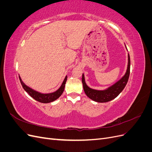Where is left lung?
<instances>
[{
	"label": "left lung",
	"instance_id": "left-lung-1",
	"mask_svg": "<svg viewBox=\"0 0 152 152\" xmlns=\"http://www.w3.org/2000/svg\"><path fill=\"white\" fill-rule=\"evenodd\" d=\"M130 56L128 54V65L125 75L115 84L104 91H98L90 88L86 84L84 75L82 74V82L86 94L94 102L98 103H106L115 98L126 87L130 75Z\"/></svg>",
	"mask_w": 152,
	"mask_h": 152
}]
</instances>
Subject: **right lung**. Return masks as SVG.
Masks as SVG:
<instances>
[{
  "instance_id": "1",
  "label": "right lung",
  "mask_w": 152,
  "mask_h": 152,
  "mask_svg": "<svg viewBox=\"0 0 152 152\" xmlns=\"http://www.w3.org/2000/svg\"><path fill=\"white\" fill-rule=\"evenodd\" d=\"M19 78H20V80L22 85L23 88L25 89V91L26 92V93H28V94L31 96V97L33 98L34 99L37 100V102L43 103H50L57 99L59 96L63 94L64 89H65V86L67 80V76H66L61 87H59L56 92H54V93H49V94H42V93H38V92H37L32 89L30 88L29 87L26 86L23 82L20 76H19Z\"/></svg>"
}]
</instances>
